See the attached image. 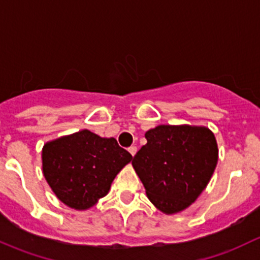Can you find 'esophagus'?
Masks as SVG:
<instances>
[{"instance_id": "esophagus-1", "label": "esophagus", "mask_w": 260, "mask_h": 260, "mask_svg": "<svg viewBox=\"0 0 260 260\" xmlns=\"http://www.w3.org/2000/svg\"><path fill=\"white\" fill-rule=\"evenodd\" d=\"M136 151H138V148H136V146L133 145V146H130V148H129V152L131 155H133V156L136 154Z\"/></svg>"}]
</instances>
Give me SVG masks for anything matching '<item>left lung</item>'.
Segmentation results:
<instances>
[{
  "label": "left lung",
  "mask_w": 260,
  "mask_h": 260,
  "mask_svg": "<svg viewBox=\"0 0 260 260\" xmlns=\"http://www.w3.org/2000/svg\"><path fill=\"white\" fill-rule=\"evenodd\" d=\"M145 138L133 167L150 202L165 214L184 210L202 194L216 167L214 134L202 126L160 125Z\"/></svg>",
  "instance_id": "1"
}]
</instances>
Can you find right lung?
<instances>
[{"label": "right lung", "mask_w": 260, "mask_h": 260, "mask_svg": "<svg viewBox=\"0 0 260 260\" xmlns=\"http://www.w3.org/2000/svg\"><path fill=\"white\" fill-rule=\"evenodd\" d=\"M131 159L114 138L81 130L44 146L42 170L63 204L85 210L108 194L115 176Z\"/></svg>", "instance_id": "add662e5"}]
</instances>
